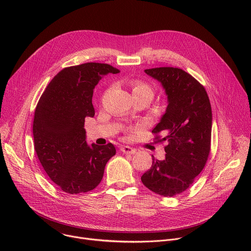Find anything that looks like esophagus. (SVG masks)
Here are the masks:
<instances>
[{"label":"esophagus","instance_id":"34e87169","mask_svg":"<svg viewBox=\"0 0 251 251\" xmlns=\"http://www.w3.org/2000/svg\"><path fill=\"white\" fill-rule=\"evenodd\" d=\"M120 150H121L123 153H125V154H135V153H136V150L133 149V148H131V147H129V146H122V147L120 148Z\"/></svg>","mask_w":251,"mask_h":251}]
</instances>
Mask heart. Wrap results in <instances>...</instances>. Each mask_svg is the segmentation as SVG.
Segmentation results:
<instances>
[{"instance_id": "heart-1", "label": "heart", "mask_w": 251, "mask_h": 251, "mask_svg": "<svg viewBox=\"0 0 251 251\" xmlns=\"http://www.w3.org/2000/svg\"><path fill=\"white\" fill-rule=\"evenodd\" d=\"M131 86H132V92L133 95H142V94H147L150 95L151 97H153L154 91L153 88L146 82L142 81V80H133L131 82Z\"/></svg>"}]
</instances>
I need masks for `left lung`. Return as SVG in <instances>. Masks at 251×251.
Listing matches in <instances>:
<instances>
[{
    "instance_id": "left-lung-1",
    "label": "left lung",
    "mask_w": 251,
    "mask_h": 251,
    "mask_svg": "<svg viewBox=\"0 0 251 251\" xmlns=\"http://www.w3.org/2000/svg\"><path fill=\"white\" fill-rule=\"evenodd\" d=\"M145 73L161 82L168 106L152 130L158 142L166 141V158L156 160L141 181L163 197L185 192L202 171L210 151L211 107L204 87L185 70L156 67ZM163 132L161 137L158 134Z\"/></svg>"
}]
</instances>
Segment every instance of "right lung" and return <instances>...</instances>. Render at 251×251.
Masks as SVG:
<instances>
[{"instance_id":"1","label":"right lung","mask_w":251,"mask_h":251,"mask_svg":"<svg viewBox=\"0 0 251 251\" xmlns=\"http://www.w3.org/2000/svg\"><path fill=\"white\" fill-rule=\"evenodd\" d=\"M119 69L107 63L87 62L65 67L51 79L34 111V150L59 189L76 195L95 189L104 169L116 154L113 144L88 146L85 117L95 114L92 96L99 80Z\"/></svg>"}]
</instances>
